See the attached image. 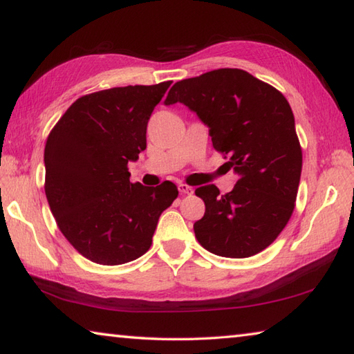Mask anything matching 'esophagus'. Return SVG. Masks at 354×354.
<instances>
[{"label": "esophagus", "instance_id": "34e87169", "mask_svg": "<svg viewBox=\"0 0 354 354\" xmlns=\"http://www.w3.org/2000/svg\"><path fill=\"white\" fill-rule=\"evenodd\" d=\"M178 190H179V194H181V195H192V194H194V187H190V185H187V184H179Z\"/></svg>", "mask_w": 354, "mask_h": 354}]
</instances>
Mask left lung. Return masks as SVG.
Segmentation results:
<instances>
[{
    "instance_id": "8db88e82",
    "label": "left lung",
    "mask_w": 354,
    "mask_h": 354,
    "mask_svg": "<svg viewBox=\"0 0 354 354\" xmlns=\"http://www.w3.org/2000/svg\"><path fill=\"white\" fill-rule=\"evenodd\" d=\"M183 103L209 127L212 145L234 169L225 195L195 190L205 217L194 231L203 248L223 257H250L274 242L295 209L303 153L290 104L270 84L241 68H218L178 81L165 104Z\"/></svg>"
}]
</instances>
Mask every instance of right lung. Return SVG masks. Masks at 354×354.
Wrapping results in <instances>:
<instances>
[{
    "label": "right lung",
    "instance_id": "1",
    "mask_svg": "<svg viewBox=\"0 0 354 354\" xmlns=\"http://www.w3.org/2000/svg\"><path fill=\"white\" fill-rule=\"evenodd\" d=\"M171 81L77 98L45 145V194L57 227L77 253L120 266L151 247L160 214L178 187L131 183L129 160L147 148V124Z\"/></svg>",
    "mask_w": 354,
    "mask_h": 354
}]
</instances>
